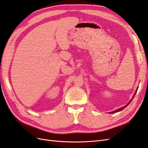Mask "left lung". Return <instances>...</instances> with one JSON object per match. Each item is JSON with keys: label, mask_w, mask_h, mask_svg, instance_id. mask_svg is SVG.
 Returning <instances> with one entry per match:
<instances>
[{"label": "left lung", "mask_w": 148, "mask_h": 148, "mask_svg": "<svg viewBox=\"0 0 148 148\" xmlns=\"http://www.w3.org/2000/svg\"><path fill=\"white\" fill-rule=\"evenodd\" d=\"M137 90H138V89H136V92H135V95H136V91H137ZM135 95L133 96V98H132V99H131V101L129 102V103L127 105V106H124V107H121V108H120V109H117V110H115V111H113V112H110V114H113V113H115V112H120V111H121L122 110H123V109H125V107H126L127 106H128V104H130V103L131 102H132V101L133 100V97H134V96H135Z\"/></svg>", "instance_id": "8db88e82"}]
</instances>
